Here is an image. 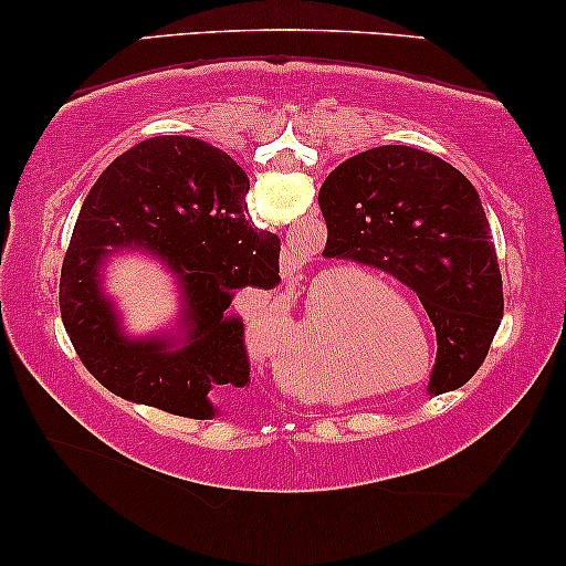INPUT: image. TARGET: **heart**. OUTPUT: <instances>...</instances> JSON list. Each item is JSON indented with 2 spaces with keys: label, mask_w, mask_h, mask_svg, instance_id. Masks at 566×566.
I'll use <instances>...</instances> for the list:
<instances>
[{
  "label": "heart",
  "mask_w": 566,
  "mask_h": 566,
  "mask_svg": "<svg viewBox=\"0 0 566 566\" xmlns=\"http://www.w3.org/2000/svg\"><path fill=\"white\" fill-rule=\"evenodd\" d=\"M355 304H358L363 312H370V308H374L376 304H381V298L378 296H370V293H360L358 298H355Z\"/></svg>",
  "instance_id": "b5f03b06"
}]
</instances>
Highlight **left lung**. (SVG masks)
Here are the masks:
<instances>
[{
    "label": "left lung",
    "mask_w": 566,
    "mask_h": 566,
    "mask_svg": "<svg viewBox=\"0 0 566 566\" xmlns=\"http://www.w3.org/2000/svg\"><path fill=\"white\" fill-rule=\"evenodd\" d=\"M329 258L378 268L417 293L438 335L430 394L482 366L502 319V277L474 185L436 154L376 146L319 190Z\"/></svg>",
    "instance_id": "left-lung-1"
}]
</instances>
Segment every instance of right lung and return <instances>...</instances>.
I'll return each mask as SVG.
<instances>
[{"instance_id": "right-lung-1", "label": "right lung", "mask_w": 566, "mask_h": 566, "mask_svg": "<svg viewBox=\"0 0 566 566\" xmlns=\"http://www.w3.org/2000/svg\"><path fill=\"white\" fill-rule=\"evenodd\" d=\"M250 177L227 151L190 136H154L120 154L84 198L61 268V322L84 368L136 405L208 420L211 391L244 389V324L227 308L237 291L281 283V239L247 221ZM144 245L178 273L189 335L126 340L98 293L106 247Z\"/></svg>"}]
</instances>
